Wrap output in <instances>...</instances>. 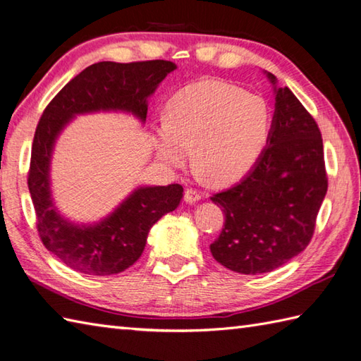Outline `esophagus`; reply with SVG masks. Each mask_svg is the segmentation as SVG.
<instances>
[{"label": "esophagus", "instance_id": "obj_1", "mask_svg": "<svg viewBox=\"0 0 361 361\" xmlns=\"http://www.w3.org/2000/svg\"><path fill=\"white\" fill-rule=\"evenodd\" d=\"M202 198V194L198 192V190H195V189H186L185 190V202L186 203H189V204H192V203H195V202H198Z\"/></svg>", "mask_w": 361, "mask_h": 361}]
</instances>
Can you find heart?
I'll return each mask as SVG.
<instances>
[{
    "label": "heart",
    "instance_id": "heart-1",
    "mask_svg": "<svg viewBox=\"0 0 361 361\" xmlns=\"http://www.w3.org/2000/svg\"><path fill=\"white\" fill-rule=\"evenodd\" d=\"M270 106L256 93L220 80H198L169 99L155 127V150L180 167L192 149L194 164L212 181L229 183L248 171L270 132Z\"/></svg>",
    "mask_w": 361,
    "mask_h": 361
}]
</instances>
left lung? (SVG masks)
Returning a JSON list of instances; mask_svg holds the SVG:
<instances>
[{"instance_id":"8db88e82","label":"left lung","mask_w":361,"mask_h":361,"mask_svg":"<svg viewBox=\"0 0 361 361\" xmlns=\"http://www.w3.org/2000/svg\"><path fill=\"white\" fill-rule=\"evenodd\" d=\"M276 104L267 147L245 178L211 200L225 225L211 243L219 264L240 274L273 271L304 251L327 192L323 137L312 114L286 88Z\"/></svg>"}]
</instances>
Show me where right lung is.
I'll return each instance as SVG.
<instances>
[{"instance_id":"obj_1","label":"right lung","mask_w":361,"mask_h":361,"mask_svg":"<svg viewBox=\"0 0 361 361\" xmlns=\"http://www.w3.org/2000/svg\"><path fill=\"white\" fill-rule=\"evenodd\" d=\"M175 68L167 60L94 63L59 91L38 121L27 173L37 231L46 250L75 271L109 276L132 267L142 255L150 228L180 204L183 186L137 188L99 224H73L60 216L51 197L54 144L78 114L126 111L145 122L147 99Z\"/></svg>"}]
</instances>
